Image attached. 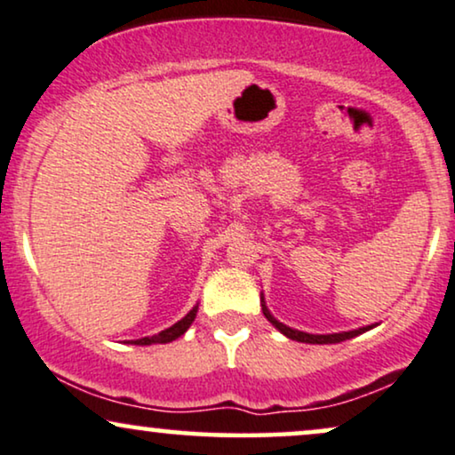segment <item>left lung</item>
<instances>
[{
	"mask_svg": "<svg viewBox=\"0 0 455 455\" xmlns=\"http://www.w3.org/2000/svg\"><path fill=\"white\" fill-rule=\"evenodd\" d=\"M262 313L264 317H267L270 323H273L275 327L281 333H285L287 338H291V340H298V342H307V344H336V342H342V340H348V338H355L359 336V333H363L367 330H371L373 325H367V327H359V330L355 331H342V333H327V336H317V333H304V331H298V330H291V327H287L283 323H279L277 319L273 317V315L268 313L267 304H264V298H262Z\"/></svg>",
	"mask_w": 455,
	"mask_h": 455,
	"instance_id": "1",
	"label": "left lung"
}]
</instances>
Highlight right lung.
Segmentation results:
<instances>
[{"instance_id": "obj_1", "label": "right lung", "mask_w": 455, "mask_h": 455, "mask_svg": "<svg viewBox=\"0 0 455 455\" xmlns=\"http://www.w3.org/2000/svg\"><path fill=\"white\" fill-rule=\"evenodd\" d=\"M195 315H197V307H195L191 313L187 315L185 319H180L178 321V323H174L172 327H168V330H164V331H159L157 336H151V338H140V340H134V344H140V347H147V344H165V342H172V340H176V338H180L182 333H185L187 330H188V325L193 323V319H195Z\"/></svg>"}]
</instances>
